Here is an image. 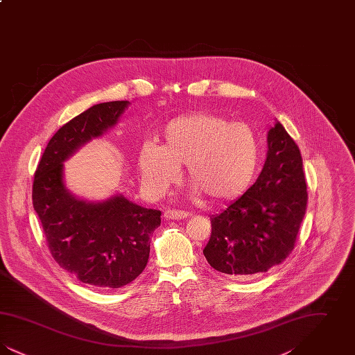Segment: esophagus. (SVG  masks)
Masks as SVG:
<instances>
[{"instance_id":"34e87169","label":"esophagus","mask_w":355,"mask_h":355,"mask_svg":"<svg viewBox=\"0 0 355 355\" xmlns=\"http://www.w3.org/2000/svg\"><path fill=\"white\" fill-rule=\"evenodd\" d=\"M187 213L185 211H180V210H166L165 213H164V217L166 218V220H185L187 218Z\"/></svg>"}]
</instances>
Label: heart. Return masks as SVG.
<instances>
[{
	"mask_svg": "<svg viewBox=\"0 0 355 355\" xmlns=\"http://www.w3.org/2000/svg\"><path fill=\"white\" fill-rule=\"evenodd\" d=\"M259 141L253 128L211 113H193L169 121L155 146L138 155L145 189L161 196L186 165V180L211 202H229L254 182L259 166Z\"/></svg>",
	"mask_w": 355,
	"mask_h": 355,
	"instance_id": "obj_1",
	"label": "heart"
}]
</instances>
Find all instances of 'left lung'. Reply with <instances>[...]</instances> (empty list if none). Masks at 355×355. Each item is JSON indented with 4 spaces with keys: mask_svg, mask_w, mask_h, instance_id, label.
Returning a JSON list of instances; mask_svg holds the SVG:
<instances>
[{
    "mask_svg": "<svg viewBox=\"0 0 355 355\" xmlns=\"http://www.w3.org/2000/svg\"><path fill=\"white\" fill-rule=\"evenodd\" d=\"M307 206L301 152L281 122L268 132V154L253 186L211 217L203 255L213 269L248 279L285 261Z\"/></svg>",
    "mask_w": 355,
    "mask_h": 355,
    "instance_id": "left-lung-1",
    "label": "left lung"
}]
</instances>
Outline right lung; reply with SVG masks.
Instances as JSON below:
<instances>
[{
    "instance_id": "add662e5",
    "label": "right lung",
    "mask_w": 355,
    "mask_h": 355,
    "mask_svg": "<svg viewBox=\"0 0 355 355\" xmlns=\"http://www.w3.org/2000/svg\"><path fill=\"white\" fill-rule=\"evenodd\" d=\"M129 101L97 103L51 137L34 174L33 207L55 262L89 286L119 288L144 271L161 211L122 194L89 201L64 180V162L85 144L114 128Z\"/></svg>"
}]
</instances>
